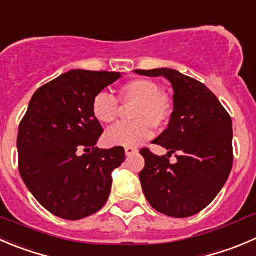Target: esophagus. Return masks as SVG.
Here are the masks:
<instances>
[{
	"mask_svg": "<svg viewBox=\"0 0 256 256\" xmlns=\"http://www.w3.org/2000/svg\"><path fill=\"white\" fill-rule=\"evenodd\" d=\"M126 150V156H133V154H137L138 153V150L134 147H126V150Z\"/></svg>",
	"mask_w": 256,
	"mask_h": 256,
	"instance_id": "obj_1",
	"label": "esophagus"
}]
</instances>
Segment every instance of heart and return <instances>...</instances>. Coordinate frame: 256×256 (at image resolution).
Wrapping results in <instances>:
<instances>
[{"mask_svg":"<svg viewBox=\"0 0 256 256\" xmlns=\"http://www.w3.org/2000/svg\"><path fill=\"white\" fill-rule=\"evenodd\" d=\"M119 100L132 106L130 116L134 120L113 126L104 134V143L110 147H136L142 144L168 122L172 106L168 96L160 93L157 82L148 79H134L119 88ZM94 118L103 124L118 119L120 106L116 98L106 93L96 94L92 102Z\"/></svg>","mask_w":256,"mask_h":256,"instance_id":"1","label":"heart"}]
</instances>
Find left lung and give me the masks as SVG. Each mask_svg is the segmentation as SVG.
<instances>
[{
	"instance_id": "1",
	"label": "left lung",
	"mask_w": 256,
	"mask_h": 256,
	"mask_svg": "<svg viewBox=\"0 0 256 256\" xmlns=\"http://www.w3.org/2000/svg\"><path fill=\"white\" fill-rule=\"evenodd\" d=\"M146 76H164L174 88V112L162 134L153 140L168 150L157 156L140 150L146 166L142 190L150 205L172 218H190L208 208L232 168V120L215 94L202 82L177 70H136ZM176 153L178 162L169 163Z\"/></svg>"
}]
</instances>
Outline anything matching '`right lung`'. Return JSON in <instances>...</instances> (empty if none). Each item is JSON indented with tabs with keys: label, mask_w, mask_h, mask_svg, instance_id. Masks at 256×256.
Instances as JSON below:
<instances>
[{
	"label": "right lung",
	"mask_w": 256,
	"mask_h": 256,
	"mask_svg": "<svg viewBox=\"0 0 256 256\" xmlns=\"http://www.w3.org/2000/svg\"><path fill=\"white\" fill-rule=\"evenodd\" d=\"M120 76L70 70L36 90L18 126L21 177L34 197L58 218H88L108 200L112 172L124 162L126 152L123 147H96L103 128L94 118L92 102Z\"/></svg>",
	"instance_id": "right-lung-1"
}]
</instances>
